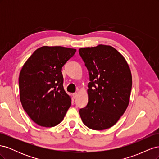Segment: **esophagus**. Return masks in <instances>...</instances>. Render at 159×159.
I'll list each match as a JSON object with an SVG mask.
<instances>
[{"label":"esophagus","instance_id":"obj_1","mask_svg":"<svg viewBox=\"0 0 159 159\" xmlns=\"http://www.w3.org/2000/svg\"><path fill=\"white\" fill-rule=\"evenodd\" d=\"M78 93H77V92L74 93H73V98H74V99H75L77 97H78Z\"/></svg>","mask_w":159,"mask_h":159}]
</instances>
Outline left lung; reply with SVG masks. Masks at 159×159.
<instances>
[{
    "mask_svg": "<svg viewBox=\"0 0 159 159\" xmlns=\"http://www.w3.org/2000/svg\"><path fill=\"white\" fill-rule=\"evenodd\" d=\"M79 54L90 81L88 103L80 109V117L89 129H109L128 107L132 88L131 70L124 57L112 46L100 44L83 48Z\"/></svg>",
    "mask_w": 159,
    "mask_h": 159,
    "instance_id": "8db88e82",
    "label": "left lung"
}]
</instances>
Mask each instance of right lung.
Returning <instances> with one entry per match:
<instances>
[{
    "mask_svg": "<svg viewBox=\"0 0 159 159\" xmlns=\"http://www.w3.org/2000/svg\"><path fill=\"white\" fill-rule=\"evenodd\" d=\"M75 52L61 46H42L24 64L18 79L20 102L38 125H57L71 106V98L64 89L61 68Z\"/></svg>",
    "mask_w": 159,
    "mask_h": 159,
    "instance_id": "obj_1",
    "label": "right lung"
}]
</instances>
